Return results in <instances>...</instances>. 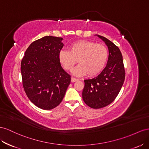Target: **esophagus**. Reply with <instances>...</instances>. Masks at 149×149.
<instances>
[{
    "instance_id": "esophagus-1",
    "label": "esophagus",
    "mask_w": 149,
    "mask_h": 149,
    "mask_svg": "<svg viewBox=\"0 0 149 149\" xmlns=\"http://www.w3.org/2000/svg\"><path fill=\"white\" fill-rule=\"evenodd\" d=\"M77 79H75V78H74V77H71V82H76V81H77Z\"/></svg>"
}]
</instances>
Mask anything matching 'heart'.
I'll return each instance as SVG.
<instances>
[{"mask_svg": "<svg viewBox=\"0 0 149 149\" xmlns=\"http://www.w3.org/2000/svg\"><path fill=\"white\" fill-rule=\"evenodd\" d=\"M69 50H61L58 61L63 69L71 71L77 63L79 64L73 70L74 75L82 76L96 75L104 69L107 63V49L100 44L88 40H77L69 46Z\"/></svg>", "mask_w": 149, "mask_h": 149, "instance_id": "heart-1", "label": "heart"}]
</instances>
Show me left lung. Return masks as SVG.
Returning <instances> with one entry per match:
<instances>
[{"mask_svg":"<svg viewBox=\"0 0 149 149\" xmlns=\"http://www.w3.org/2000/svg\"><path fill=\"white\" fill-rule=\"evenodd\" d=\"M108 47L107 65L97 77L84 80L82 99L88 107L100 109L116 98L124 84L125 73L120 49L107 38L97 35Z\"/></svg>","mask_w":149,"mask_h":149,"instance_id":"1","label":"left lung"}]
</instances>
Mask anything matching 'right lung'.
<instances>
[{
  "label": "right lung",
  "mask_w": 149,
  "mask_h": 149,
  "mask_svg": "<svg viewBox=\"0 0 149 149\" xmlns=\"http://www.w3.org/2000/svg\"><path fill=\"white\" fill-rule=\"evenodd\" d=\"M62 40L45 36L33 42L21 61L24 91L33 104L44 110L60 104L70 83V75L58 61Z\"/></svg>",
  "instance_id": "obj_1"
}]
</instances>
